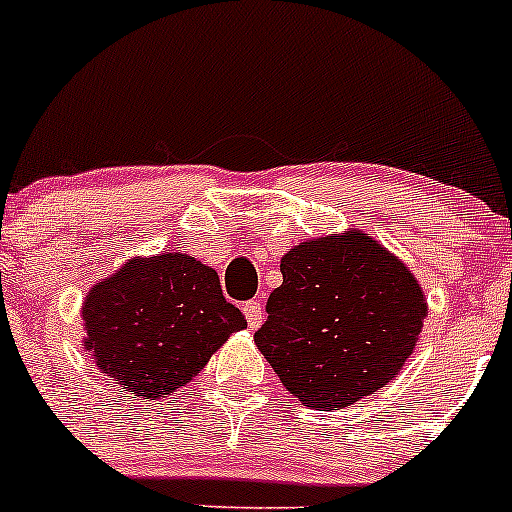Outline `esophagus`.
<instances>
[{"label":"esophagus","instance_id":"obj_1","mask_svg":"<svg viewBox=\"0 0 512 512\" xmlns=\"http://www.w3.org/2000/svg\"><path fill=\"white\" fill-rule=\"evenodd\" d=\"M241 309H244V317H246V321H249L251 331L258 329V326L263 324V304H261V300L246 302Z\"/></svg>","mask_w":512,"mask_h":512}]
</instances>
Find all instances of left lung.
Listing matches in <instances>:
<instances>
[{
    "mask_svg": "<svg viewBox=\"0 0 512 512\" xmlns=\"http://www.w3.org/2000/svg\"><path fill=\"white\" fill-rule=\"evenodd\" d=\"M254 341L304 406L336 411L401 372L428 302L399 256L360 229L307 239L280 258Z\"/></svg>",
    "mask_w": 512,
    "mask_h": 512,
    "instance_id": "obj_1",
    "label": "left lung"
}]
</instances>
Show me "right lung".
Wrapping results in <instances>:
<instances>
[{"label":"right lung","instance_id":"right-lung-1","mask_svg":"<svg viewBox=\"0 0 512 512\" xmlns=\"http://www.w3.org/2000/svg\"><path fill=\"white\" fill-rule=\"evenodd\" d=\"M82 321L96 367L137 399L179 392L246 326L217 273L181 251L125 261L86 292Z\"/></svg>","mask_w":512,"mask_h":512}]
</instances>
